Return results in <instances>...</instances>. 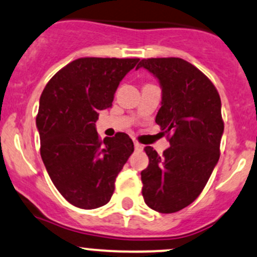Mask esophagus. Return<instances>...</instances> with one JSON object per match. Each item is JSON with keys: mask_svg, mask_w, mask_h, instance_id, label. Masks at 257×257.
Masks as SVG:
<instances>
[{"mask_svg": "<svg viewBox=\"0 0 257 257\" xmlns=\"http://www.w3.org/2000/svg\"><path fill=\"white\" fill-rule=\"evenodd\" d=\"M135 150L136 151H142L143 150V146L141 145L139 142H135Z\"/></svg>", "mask_w": 257, "mask_h": 257, "instance_id": "1", "label": "esophagus"}]
</instances>
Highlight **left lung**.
<instances>
[{"instance_id": "1", "label": "left lung", "mask_w": 257, "mask_h": 257, "mask_svg": "<svg viewBox=\"0 0 257 257\" xmlns=\"http://www.w3.org/2000/svg\"><path fill=\"white\" fill-rule=\"evenodd\" d=\"M140 67L161 83L156 122L170 143L162 156L150 146L145 148L150 164L141 172L142 195L154 211L174 213L198 197L218 163L224 130L222 104L213 83L183 59H143Z\"/></svg>"}]
</instances>
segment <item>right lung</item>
<instances>
[{
  "mask_svg": "<svg viewBox=\"0 0 257 257\" xmlns=\"http://www.w3.org/2000/svg\"><path fill=\"white\" fill-rule=\"evenodd\" d=\"M140 59L82 57L66 65L40 96L37 127L40 154L56 189L71 205H106L134 142L128 135L99 139V110L111 106L121 79Z\"/></svg>",
  "mask_w": 257,
  "mask_h": 257,
  "instance_id": "right-lung-1",
  "label": "right lung"
}]
</instances>
